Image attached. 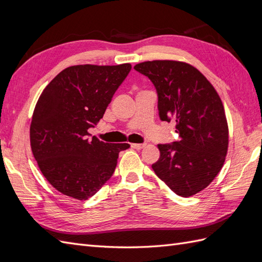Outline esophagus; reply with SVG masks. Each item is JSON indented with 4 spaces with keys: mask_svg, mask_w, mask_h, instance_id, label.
I'll list each match as a JSON object with an SVG mask.
<instances>
[{
    "mask_svg": "<svg viewBox=\"0 0 262 262\" xmlns=\"http://www.w3.org/2000/svg\"><path fill=\"white\" fill-rule=\"evenodd\" d=\"M144 146H145L144 143H132L131 144V147L136 148V149H141V148H143Z\"/></svg>",
    "mask_w": 262,
    "mask_h": 262,
    "instance_id": "obj_1",
    "label": "esophagus"
}]
</instances>
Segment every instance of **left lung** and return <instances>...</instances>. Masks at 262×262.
<instances>
[{"instance_id": "obj_1", "label": "left lung", "mask_w": 262, "mask_h": 262, "mask_svg": "<svg viewBox=\"0 0 262 262\" xmlns=\"http://www.w3.org/2000/svg\"><path fill=\"white\" fill-rule=\"evenodd\" d=\"M134 69L152 81L161 120L175 119L179 136L171 144L157 145L161 156L153 170L180 196L200 192L223 167L228 148V125L217 92L186 62L145 61Z\"/></svg>"}]
</instances>
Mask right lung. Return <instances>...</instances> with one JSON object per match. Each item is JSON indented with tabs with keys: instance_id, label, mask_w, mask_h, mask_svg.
Listing matches in <instances>:
<instances>
[{
	"instance_id": "1",
	"label": "right lung",
	"mask_w": 262,
	"mask_h": 262,
	"mask_svg": "<svg viewBox=\"0 0 262 262\" xmlns=\"http://www.w3.org/2000/svg\"><path fill=\"white\" fill-rule=\"evenodd\" d=\"M131 70L81 64L64 69L46 86L30 123V146L42 175L61 193L87 200L110 179L128 143L89 138Z\"/></svg>"
}]
</instances>
